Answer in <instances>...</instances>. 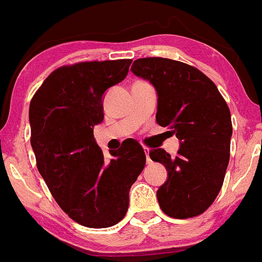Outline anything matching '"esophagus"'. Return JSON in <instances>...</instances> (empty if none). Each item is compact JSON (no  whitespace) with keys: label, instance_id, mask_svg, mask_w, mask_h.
Wrapping results in <instances>:
<instances>
[{"label":"esophagus","instance_id":"esophagus-1","mask_svg":"<svg viewBox=\"0 0 262 262\" xmlns=\"http://www.w3.org/2000/svg\"><path fill=\"white\" fill-rule=\"evenodd\" d=\"M144 151H145V155H146V163H147V164H150V163H151V159H150V157H149V152H150V150L147 149V147H145V149H144Z\"/></svg>","mask_w":262,"mask_h":262}]
</instances>
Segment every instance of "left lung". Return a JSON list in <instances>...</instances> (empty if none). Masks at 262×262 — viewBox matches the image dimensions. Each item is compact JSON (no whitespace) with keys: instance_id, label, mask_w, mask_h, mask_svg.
<instances>
[{"instance_id":"1","label":"left lung","mask_w":262,"mask_h":262,"mask_svg":"<svg viewBox=\"0 0 262 262\" xmlns=\"http://www.w3.org/2000/svg\"><path fill=\"white\" fill-rule=\"evenodd\" d=\"M131 71L158 94L157 122L181 141L177 155L149 152L168 172L157 191L160 209L176 219L203 214L218 196L229 163L232 120L216 85L196 67L162 57L139 58Z\"/></svg>"}]
</instances>
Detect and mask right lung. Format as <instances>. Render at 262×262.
<instances>
[{"instance_id": "add662e5", "label": "right lung", "mask_w": 262, "mask_h": 262, "mask_svg": "<svg viewBox=\"0 0 262 262\" xmlns=\"http://www.w3.org/2000/svg\"><path fill=\"white\" fill-rule=\"evenodd\" d=\"M131 62L62 66L44 80L30 102V144L38 170L62 210L88 228H108L123 219L131 186L146 162L134 139L105 160L93 134L104 118V93L125 79Z\"/></svg>"}]
</instances>
